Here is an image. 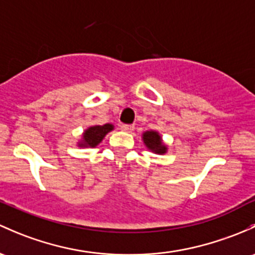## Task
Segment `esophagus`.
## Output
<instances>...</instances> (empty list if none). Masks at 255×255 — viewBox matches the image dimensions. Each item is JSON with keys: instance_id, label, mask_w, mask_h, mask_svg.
<instances>
[{"instance_id": "34e87169", "label": "esophagus", "mask_w": 255, "mask_h": 255, "mask_svg": "<svg viewBox=\"0 0 255 255\" xmlns=\"http://www.w3.org/2000/svg\"><path fill=\"white\" fill-rule=\"evenodd\" d=\"M121 129H122L123 132H132V130H134V126L123 125V126H121Z\"/></svg>"}]
</instances>
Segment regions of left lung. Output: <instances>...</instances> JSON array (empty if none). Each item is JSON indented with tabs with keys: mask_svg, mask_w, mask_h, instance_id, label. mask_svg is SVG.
Returning <instances> with one entry per match:
<instances>
[{
	"mask_svg": "<svg viewBox=\"0 0 255 255\" xmlns=\"http://www.w3.org/2000/svg\"><path fill=\"white\" fill-rule=\"evenodd\" d=\"M141 140H143L146 149H148L149 151L154 152V154L163 155L167 152V145L163 143L162 136L157 130L150 129L143 132V134H141Z\"/></svg>",
	"mask_w": 255,
	"mask_h": 255,
	"instance_id": "8db88e82",
	"label": "left lung"
}]
</instances>
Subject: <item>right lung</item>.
Wrapping results in <instances>:
<instances>
[{"label":"right lung","mask_w":255,"mask_h":255,"mask_svg":"<svg viewBox=\"0 0 255 255\" xmlns=\"http://www.w3.org/2000/svg\"><path fill=\"white\" fill-rule=\"evenodd\" d=\"M115 129V126L112 123H106V125H95L89 126L87 129L83 132L82 138L79 139L77 145L79 148H95L103 141L107 133Z\"/></svg>","instance_id":"obj_1"}]
</instances>
